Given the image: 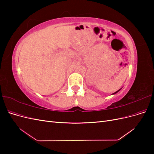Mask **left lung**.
Returning <instances> with one entry per match:
<instances>
[{
    "instance_id": "1",
    "label": "left lung",
    "mask_w": 154,
    "mask_h": 154,
    "mask_svg": "<svg viewBox=\"0 0 154 154\" xmlns=\"http://www.w3.org/2000/svg\"><path fill=\"white\" fill-rule=\"evenodd\" d=\"M121 89H122V88H120V89H119V90H118V91H116V92H115L114 93H113V94H116V93H117V92H119V91H120Z\"/></svg>"
}]
</instances>
